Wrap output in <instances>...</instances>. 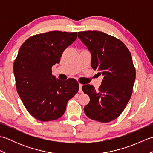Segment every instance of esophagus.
<instances>
[{
	"mask_svg": "<svg viewBox=\"0 0 153 153\" xmlns=\"http://www.w3.org/2000/svg\"><path fill=\"white\" fill-rule=\"evenodd\" d=\"M79 93H83V91H82V87L83 85H82V84H81V83H79Z\"/></svg>",
	"mask_w": 153,
	"mask_h": 153,
	"instance_id": "obj_1",
	"label": "esophagus"
}]
</instances>
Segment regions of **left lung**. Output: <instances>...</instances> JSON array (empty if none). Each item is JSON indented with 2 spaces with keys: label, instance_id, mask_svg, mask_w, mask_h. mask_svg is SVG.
<instances>
[{
  "label": "left lung",
  "instance_id": "1",
  "mask_svg": "<svg viewBox=\"0 0 153 153\" xmlns=\"http://www.w3.org/2000/svg\"><path fill=\"white\" fill-rule=\"evenodd\" d=\"M78 37L91 53L93 70L104 76L98 91L82 87L90 98L84 112L96 121L111 122L121 114L133 92L136 74L131 53L122 41L101 31H80Z\"/></svg>",
  "mask_w": 153,
  "mask_h": 153
}]
</instances>
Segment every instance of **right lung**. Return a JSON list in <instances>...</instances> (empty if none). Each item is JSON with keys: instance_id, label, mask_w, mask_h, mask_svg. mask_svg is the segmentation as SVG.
<instances>
[{"instance_id": "add662e5", "label": "right lung", "mask_w": 153, "mask_h": 153, "mask_svg": "<svg viewBox=\"0 0 153 153\" xmlns=\"http://www.w3.org/2000/svg\"><path fill=\"white\" fill-rule=\"evenodd\" d=\"M76 38L77 32L49 31L33 35L19 48L14 62L16 89L29 113L40 121L60 118L78 91L76 79L60 81L52 74V66Z\"/></svg>"}]
</instances>
